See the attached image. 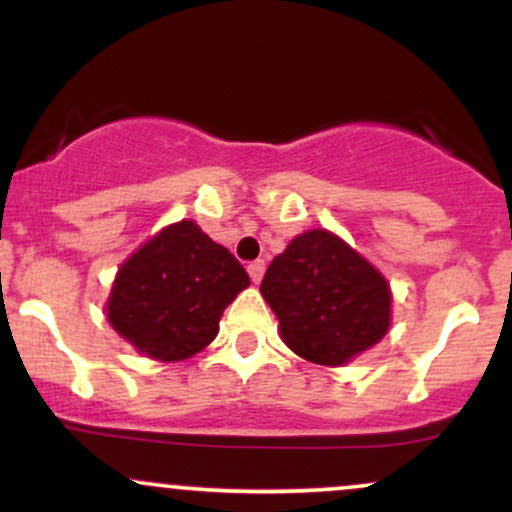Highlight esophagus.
Returning <instances> with one entry per match:
<instances>
[{
    "label": "esophagus",
    "instance_id": "esophagus-1",
    "mask_svg": "<svg viewBox=\"0 0 512 512\" xmlns=\"http://www.w3.org/2000/svg\"><path fill=\"white\" fill-rule=\"evenodd\" d=\"M248 274H250V279L255 281V284H260L262 276H264V260L250 262V264H248Z\"/></svg>",
    "mask_w": 512,
    "mask_h": 512
}]
</instances>
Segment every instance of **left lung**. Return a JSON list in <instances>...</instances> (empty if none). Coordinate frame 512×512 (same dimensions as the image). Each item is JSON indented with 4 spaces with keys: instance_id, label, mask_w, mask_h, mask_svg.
I'll return each instance as SVG.
<instances>
[{
    "instance_id": "left-lung-1",
    "label": "left lung",
    "mask_w": 512,
    "mask_h": 512,
    "mask_svg": "<svg viewBox=\"0 0 512 512\" xmlns=\"http://www.w3.org/2000/svg\"><path fill=\"white\" fill-rule=\"evenodd\" d=\"M298 356L342 366L385 337L390 286L330 231H308L274 257L260 286Z\"/></svg>"
}]
</instances>
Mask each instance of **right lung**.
Masks as SVG:
<instances>
[{"label":"right lung","instance_id":"1","mask_svg":"<svg viewBox=\"0 0 512 512\" xmlns=\"http://www.w3.org/2000/svg\"><path fill=\"white\" fill-rule=\"evenodd\" d=\"M250 276L197 223L163 228L117 272L108 320L127 342L158 361H182L219 332L226 305Z\"/></svg>","mask_w":512,"mask_h":512}]
</instances>
